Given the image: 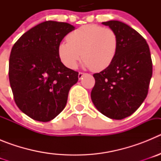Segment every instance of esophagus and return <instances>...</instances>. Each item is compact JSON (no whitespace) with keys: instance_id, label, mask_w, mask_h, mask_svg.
I'll list each match as a JSON object with an SVG mask.
<instances>
[{"instance_id":"esophagus-1","label":"esophagus","mask_w":161,"mask_h":161,"mask_svg":"<svg viewBox=\"0 0 161 161\" xmlns=\"http://www.w3.org/2000/svg\"><path fill=\"white\" fill-rule=\"evenodd\" d=\"M84 74H85V73H83V72H80L79 73H78V78H79V80L81 79L82 76H84Z\"/></svg>"}]
</instances>
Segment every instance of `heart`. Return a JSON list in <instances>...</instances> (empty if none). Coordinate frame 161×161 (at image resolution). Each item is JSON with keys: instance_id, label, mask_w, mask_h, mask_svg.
<instances>
[{"instance_id": "heart-1", "label": "heart", "mask_w": 161, "mask_h": 161, "mask_svg": "<svg viewBox=\"0 0 161 161\" xmlns=\"http://www.w3.org/2000/svg\"><path fill=\"white\" fill-rule=\"evenodd\" d=\"M67 39L68 42H61L58 47V55L71 69L76 68L82 58L85 66L100 72L110 65L117 53V35L109 27L85 25L70 33Z\"/></svg>"}]
</instances>
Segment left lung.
<instances>
[{
	"label": "left lung",
	"mask_w": 161,
	"mask_h": 161,
	"mask_svg": "<svg viewBox=\"0 0 161 161\" xmlns=\"http://www.w3.org/2000/svg\"><path fill=\"white\" fill-rule=\"evenodd\" d=\"M102 24L116 33L118 50L110 65L93 74L91 99L102 114L119 120L131 115L145 100L153 62L147 42L136 30L114 20Z\"/></svg>",
	"instance_id": "left-lung-1"
}]
</instances>
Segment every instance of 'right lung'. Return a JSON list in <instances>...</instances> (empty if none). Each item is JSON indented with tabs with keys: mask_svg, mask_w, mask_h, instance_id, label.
Masks as SVG:
<instances>
[{
	"mask_svg": "<svg viewBox=\"0 0 161 161\" xmlns=\"http://www.w3.org/2000/svg\"><path fill=\"white\" fill-rule=\"evenodd\" d=\"M73 30L66 22L46 21L26 31L13 46L8 78L14 101L34 120L55 119L77 82L78 72L65 67L58 55L62 39Z\"/></svg>",
	"mask_w": 161,
	"mask_h": 161,
	"instance_id": "1",
	"label": "right lung"
}]
</instances>
